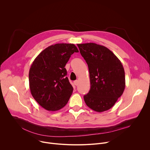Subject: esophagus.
<instances>
[{"instance_id": "1", "label": "esophagus", "mask_w": 150, "mask_h": 150, "mask_svg": "<svg viewBox=\"0 0 150 150\" xmlns=\"http://www.w3.org/2000/svg\"><path fill=\"white\" fill-rule=\"evenodd\" d=\"M74 83L76 85H76H78V80H76V81H75L74 82Z\"/></svg>"}]
</instances>
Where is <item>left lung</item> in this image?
<instances>
[{
  "label": "left lung",
  "mask_w": 150,
  "mask_h": 150,
  "mask_svg": "<svg viewBox=\"0 0 150 150\" xmlns=\"http://www.w3.org/2000/svg\"><path fill=\"white\" fill-rule=\"evenodd\" d=\"M77 46L87 63L90 74L91 88L83 96L84 101L96 112L108 110L122 95L125 88L122 64L105 46L93 42Z\"/></svg>",
  "instance_id": "8db88e82"
}]
</instances>
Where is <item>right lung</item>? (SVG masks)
<instances>
[{"instance_id":"obj_1","label":"right lung","mask_w":150,"mask_h":150,"mask_svg":"<svg viewBox=\"0 0 150 150\" xmlns=\"http://www.w3.org/2000/svg\"><path fill=\"white\" fill-rule=\"evenodd\" d=\"M74 52L78 50L74 44H56L42 50L32 63L29 71L30 91L47 110L61 109L72 94L65 67Z\"/></svg>"}]
</instances>
